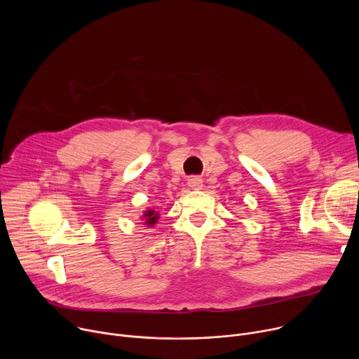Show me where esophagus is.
Masks as SVG:
<instances>
[{"label":"esophagus","mask_w":359,"mask_h":359,"mask_svg":"<svg viewBox=\"0 0 359 359\" xmlns=\"http://www.w3.org/2000/svg\"><path fill=\"white\" fill-rule=\"evenodd\" d=\"M187 183H189V186H190L191 189H194V190H198V189H201V186H203V180H201L198 176H190V177L187 179Z\"/></svg>","instance_id":"obj_1"}]
</instances>
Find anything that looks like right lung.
Listing matches in <instances>:
<instances>
[{"mask_svg": "<svg viewBox=\"0 0 359 359\" xmlns=\"http://www.w3.org/2000/svg\"><path fill=\"white\" fill-rule=\"evenodd\" d=\"M158 219H159V216L155 210H147L144 213V224H147V226H153L156 223Z\"/></svg>", "mask_w": 359, "mask_h": 359, "instance_id": "right-lung-1", "label": "right lung"}]
</instances>
